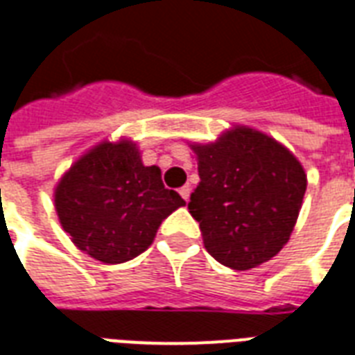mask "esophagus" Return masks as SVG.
Instances as JSON below:
<instances>
[{"label":"esophagus","mask_w":355,"mask_h":355,"mask_svg":"<svg viewBox=\"0 0 355 355\" xmlns=\"http://www.w3.org/2000/svg\"><path fill=\"white\" fill-rule=\"evenodd\" d=\"M178 193H180V196H182V199H184V201H188V199H190L191 188H190V186H182V188H180V190H178Z\"/></svg>","instance_id":"esophagus-1"}]
</instances>
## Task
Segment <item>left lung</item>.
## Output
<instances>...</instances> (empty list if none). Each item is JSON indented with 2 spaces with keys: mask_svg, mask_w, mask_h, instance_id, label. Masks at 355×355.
Wrapping results in <instances>:
<instances>
[{
  "mask_svg": "<svg viewBox=\"0 0 355 355\" xmlns=\"http://www.w3.org/2000/svg\"><path fill=\"white\" fill-rule=\"evenodd\" d=\"M201 182L188 203L207 252L235 271L275 258L290 241L306 190L303 165L261 131L235 125L190 144Z\"/></svg>",
  "mask_w": 355,
  "mask_h": 355,
  "instance_id": "left-lung-1",
  "label": "left lung"
}]
</instances>
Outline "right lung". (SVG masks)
I'll return each instance as SVG.
<instances>
[{"label":"right lung","mask_w":355,"mask_h":355,"mask_svg":"<svg viewBox=\"0 0 355 355\" xmlns=\"http://www.w3.org/2000/svg\"><path fill=\"white\" fill-rule=\"evenodd\" d=\"M186 201L146 167L137 144L103 141L71 165L54 190L60 224L78 250L124 263L152 244L157 227Z\"/></svg>","instance_id":"obj_1"}]
</instances>
